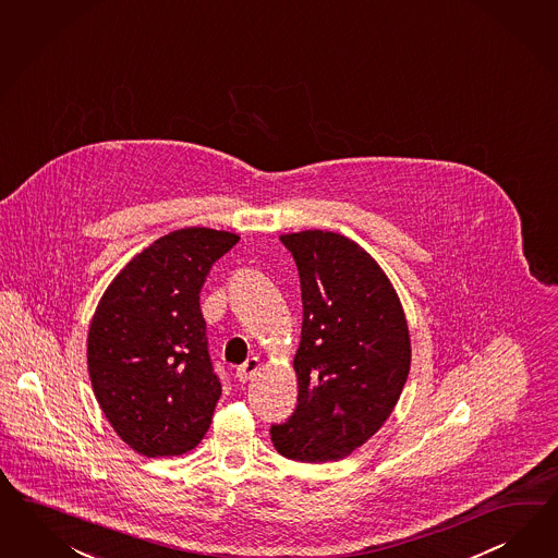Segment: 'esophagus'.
I'll list each match as a JSON object with an SVG mask.
<instances>
[{
	"label": "esophagus",
	"mask_w": 558,
	"mask_h": 558,
	"mask_svg": "<svg viewBox=\"0 0 558 558\" xmlns=\"http://www.w3.org/2000/svg\"><path fill=\"white\" fill-rule=\"evenodd\" d=\"M258 368H260V361L253 356V359H248L244 365L239 366V371H236V377H239L240 383L251 381L253 377H255L256 373H258Z\"/></svg>",
	"instance_id": "obj_1"
}]
</instances>
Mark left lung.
Returning <instances> with one entry per match:
<instances>
[{
    "mask_svg": "<svg viewBox=\"0 0 558 558\" xmlns=\"http://www.w3.org/2000/svg\"><path fill=\"white\" fill-rule=\"evenodd\" d=\"M281 242L300 271L303 322L298 408L272 426V445L291 461H340L398 403L412 363L408 319L389 277L354 240L303 230Z\"/></svg>",
    "mask_w": 558,
    "mask_h": 558,
    "instance_id": "8db88e82",
    "label": "left lung"
}]
</instances>
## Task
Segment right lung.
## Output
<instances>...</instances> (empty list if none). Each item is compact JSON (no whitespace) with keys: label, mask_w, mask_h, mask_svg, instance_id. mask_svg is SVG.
<instances>
[{"label":"right lung","mask_w":558,"mask_h":558,"mask_svg":"<svg viewBox=\"0 0 558 558\" xmlns=\"http://www.w3.org/2000/svg\"><path fill=\"white\" fill-rule=\"evenodd\" d=\"M239 234L183 228L155 240L113 277L87 335L101 412L134 452L157 459L206 436L222 385L207 354L199 291Z\"/></svg>","instance_id":"obj_1"}]
</instances>
